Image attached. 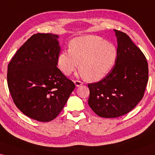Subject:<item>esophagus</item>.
Here are the masks:
<instances>
[{
  "instance_id": "1",
  "label": "esophagus",
  "mask_w": 155,
  "mask_h": 155,
  "mask_svg": "<svg viewBox=\"0 0 155 155\" xmlns=\"http://www.w3.org/2000/svg\"><path fill=\"white\" fill-rule=\"evenodd\" d=\"M74 83L77 87H79V86H81V85L83 84V83L82 81H77V80L74 81Z\"/></svg>"
}]
</instances>
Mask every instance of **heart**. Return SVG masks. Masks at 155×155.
<instances>
[{
	"label": "heart",
	"instance_id": "b5f03b06",
	"mask_svg": "<svg viewBox=\"0 0 155 155\" xmlns=\"http://www.w3.org/2000/svg\"><path fill=\"white\" fill-rule=\"evenodd\" d=\"M114 45L96 36H80L72 39L68 50L58 56V65L66 75H70L79 66L87 80L97 81L110 73L117 60Z\"/></svg>",
	"mask_w": 155,
	"mask_h": 155
}]
</instances>
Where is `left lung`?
Returning <instances> with one entry per match:
<instances>
[{"instance_id": "left-lung-1", "label": "left lung", "mask_w": 155, "mask_h": 155, "mask_svg": "<svg viewBox=\"0 0 155 155\" xmlns=\"http://www.w3.org/2000/svg\"><path fill=\"white\" fill-rule=\"evenodd\" d=\"M118 56L100 81L89 83L88 104L98 116L115 118L130 112L142 99L148 81L146 56L126 33L114 29Z\"/></svg>"}]
</instances>
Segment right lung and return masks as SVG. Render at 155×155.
I'll list each match as a JSON object with an SVG mask.
<instances>
[{
	"label": "right lung",
	"instance_id": "obj_1",
	"mask_svg": "<svg viewBox=\"0 0 155 155\" xmlns=\"http://www.w3.org/2000/svg\"><path fill=\"white\" fill-rule=\"evenodd\" d=\"M58 36L34 34L8 64L7 85L16 107L31 119L48 122L63 110L75 87L56 65Z\"/></svg>",
	"mask_w": 155,
	"mask_h": 155
}]
</instances>
